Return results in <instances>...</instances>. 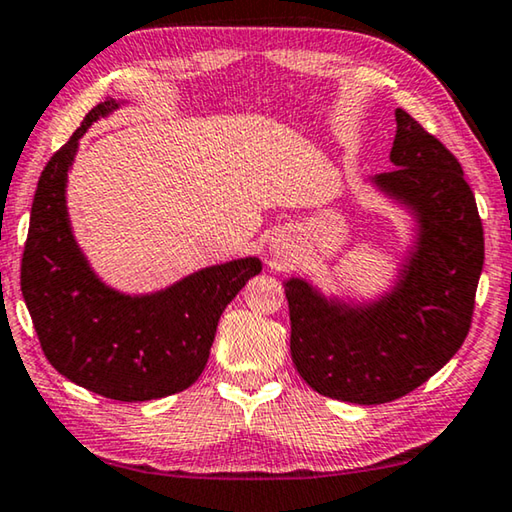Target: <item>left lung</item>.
Segmentation results:
<instances>
[{"label":"left lung","instance_id":"left-lung-1","mask_svg":"<svg viewBox=\"0 0 512 512\" xmlns=\"http://www.w3.org/2000/svg\"><path fill=\"white\" fill-rule=\"evenodd\" d=\"M396 166L376 182L412 205L419 248L392 294L360 310L328 303L289 280L291 360L314 392L378 405L410 394L440 371L472 328L485 241L474 191L451 150L396 109Z\"/></svg>","mask_w":512,"mask_h":512}]
</instances>
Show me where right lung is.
I'll use <instances>...</instances> for the list:
<instances>
[{"label":"right lung","mask_w":512,"mask_h":512,"mask_svg":"<svg viewBox=\"0 0 512 512\" xmlns=\"http://www.w3.org/2000/svg\"><path fill=\"white\" fill-rule=\"evenodd\" d=\"M118 109L104 100L86 113L38 180L24 241L20 285L40 348L52 367L113 401H152L196 383L227 303L262 271L257 257L189 275L152 296L104 287L72 239L66 177L77 143L97 118Z\"/></svg>","instance_id":"1"}]
</instances>
